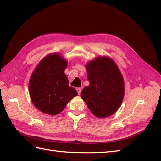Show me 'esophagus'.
Masks as SVG:
<instances>
[{"mask_svg":"<svg viewBox=\"0 0 161 161\" xmlns=\"http://www.w3.org/2000/svg\"><path fill=\"white\" fill-rule=\"evenodd\" d=\"M76 90H77V93H78V95H80V93H81V89L80 88H76Z\"/></svg>","mask_w":161,"mask_h":161,"instance_id":"esophagus-1","label":"esophagus"}]
</instances>
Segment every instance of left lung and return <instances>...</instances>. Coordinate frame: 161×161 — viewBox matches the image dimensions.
I'll use <instances>...</instances> for the list:
<instances>
[{
	"label": "left lung",
	"instance_id": "8db88e82",
	"mask_svg": "<svg viewBox=\"0 0 161 161\" xmlns=\"http://www.w3.org/2000/svg\"><path fill=\"white\" fill-rule=\"evenodd\" d=\"M88 86L81 97L97 118L110 116L119 108L125 93L124 81L119 68L108 57H98L86 65Z\"/></svg>",
	"mask_w": 161,
	"mask_h": 161
}]
</instances>
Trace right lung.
Returning a JSON list of instances; mask_svg holds the SVG:
<instances>
[{"label":"right lung","instance_id":"obj_1","mask_svg":"<svg viewBox=\"0 0 161 161\" xmlns=\"http://www.w3.org/2000/svg\"><path fill=\"white\" fill-rule=\"evenodd\" d=\"M67 61L59 54H50L41 61L31 76L29 92L34 105L45 114L57 115L77 92L70 86L64 70Z\"/></svg>","mask_w":161,"mask_h":161}]
</instances>
